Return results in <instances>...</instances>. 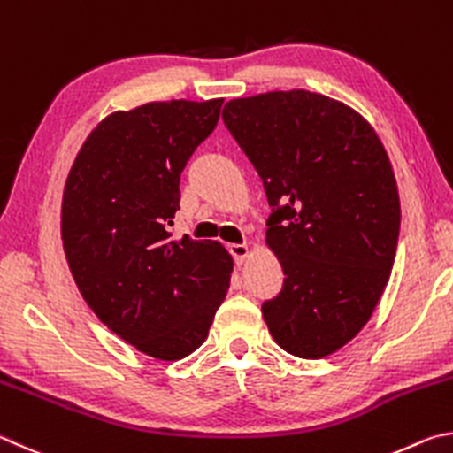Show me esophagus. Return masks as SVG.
Returning a JSON list of instances; mask_svg holds the SVG:
<instances>
[{"label": "esophagus", "instance_id": "34e87169", "mask_svg": "<svg viewBox=\"0 0 453 453\" xmlns=\"http://www.w3.org/2000/svg\"><path fill=\"white\" fill-rule=\"evenodd\" d=\"M228 250H231V255H233L236 265H242L249 257V244H231Z\"/></svg>", "mask_w": 453, "mask_h": 453}]
</instances>
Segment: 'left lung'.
<instances>
[{"mask_svg":"<svg viewBox=\"0 0 453 453\" xmlns=\"http://www.w3.org/2000/svg\"><path fill=\"white\" fill-rule=\"evenodd\" d=\"M222 121L263 179L266 244L280 295L263 316L282 350L306 360L358 334L390 279L400 196L382 141L360 113L304 89L233 99Z\"/></svg>","mask_w":453,"mask_h":453,"instance_id":"1","label":"left lung"}]
</instances>
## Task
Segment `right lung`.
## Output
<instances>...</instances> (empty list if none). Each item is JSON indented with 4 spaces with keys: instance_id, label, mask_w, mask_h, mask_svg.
<instances>
[{
    "instance_id": "1",
    "label": "right lung",
    "mask_w": 453,
    "mask_h": 453,
    "mask_svg": "<svg viewBox=\"0 0 453 453\" xmlns=\"http://www.w3.org/2000/svg\"><path fill=\"white\" fill-rule=\"evenodd\" d=\"M222 99L153 101L95 127L63 188L61 239L85 303L119 338L173 362L201 346L231 287L217 241L171 239L180 173Z\"/></svg>"
}]
</instances>
